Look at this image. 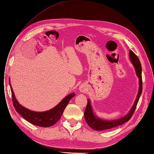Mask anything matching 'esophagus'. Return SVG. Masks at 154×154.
<instances>
[{
    "label": "esophagus",
    "mask_w": 154,
    "mask_h": 154,
    "mask_svg": "<svg viewBox=\"0 0 154 154\" xmlns=\"http://www.w3.org/2000/svg\"><path fill=\"white\" fill-rule=\"evenodd\" d=\"M86 88L84 87V86H80V88H79V90H80V91L81 92H84V91H86Z\"/></svg>",
    "instance_id": "esophagus-1"
}]
</instances>
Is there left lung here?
Here are the masks:
<instances>
[{
  "mask_svg": "<svg viewBox=\"0 0 154 154\" xmlns=\"http://www.w3.org/2000/svg\"><path fill=\"white\" fill-rule=\"evenodd\" d=\"M129 57L132 64H133L134 67L135 68L136 75L139 79L138 93L137 94L136 100L134 102L133 106H132L129 112H128L126 115L121 117L120 118L116 119V120H107L96 116L95 112L93 111L91 101L90 99L88 98L86 108L85 109V111H84V118H85V120L86 123L88 124V125L91 127L93 130L101 131L121 125L122 124L125 123V122L129 120L134 112L135 111L136 106L138 103L139 99L140 98L143 90V83L141 76L142 68L140 59H139L137 56L132 51H130L129 52Z\"/></svg>",
  "mask_w": 154,
  "mask_h": 154,
  "instance_id": "obj_1",
  "label": "left lung"
}]
</instances>
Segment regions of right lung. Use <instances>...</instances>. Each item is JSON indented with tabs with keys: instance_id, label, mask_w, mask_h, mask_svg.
<instances>
[{
	"instance_id": "obj_1",
	"label": "right lung",
	"mask_w": 154,
	"mask_h": 154,
	"mask_svg": "<svg viewBox=\"0 0 154 154\" xmlns=\"http://www.w3.org/2000/svg\"><path fill=\"white\" fill-rule=\"evenodd\" d=\"M9 85H10L11 91L13 106L16 111L27 122L39 127H48L54 125L61 118L64 109L66 108L70 99L75 95V93L69 94L66 97H64L57 106L51 109L43 112H37L28 109L22 106L21 104H20L14 94L10 83V80H9Z\"/></svg>"
}]
</instances>
